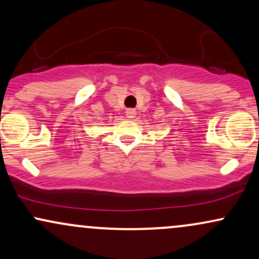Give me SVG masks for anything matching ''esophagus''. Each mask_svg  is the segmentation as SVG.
<instances>
[{
  "mask_svg": "<svg viewBox=\"0 0 259 259\" xmlns=\"http://www.w3.org/2000/svg\"><path fill=\"white\" fill-rule=\"evenodd\" d=\"M125 115H126L127 118H129V119H133V118L136 115V111H135V109H133V108L126 109V111H125Z\"/></svg>",
  "mask_w": 259,
  "mask_h": 259,
  "instance_id": "obj_1",
  "label": "esophagus"
}]
</instances>
